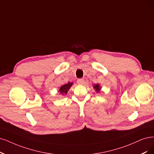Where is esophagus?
I'll return each instance as SVG.
<instances>
[{
	"instance_id": "34e87169",
	"label": "esophagus",
	"mask_w": 154,
	"mask_h": 154,
	"mask_svg": "<svg viewBox=\"0 0 154 154\" xmlns=\"http://www.w3.org/2000/svg\"><path fill=\"white\" fill-rule=\"evenodd\" d=\"M84 82H85V81H84V79H79L78 80H77V81L78 84H81V85L84 84Z\"/></svg>"
}]
</instances>
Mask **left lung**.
I'll return each instance as SVG.
<instances>
[{
	"label": "left lung",
	"mask_w": 154,
	"mask_h": 154,
	"mask_svg": "<svg viewBox=\"0 0 154 154\" xmlns=\"http://www.w3.org/2000/svg\"><path fill=\"white\" fill-rule=\"evenodd\" d=\"M94 89L96 90V91L98 93L101 89V87L100 86V84H95L94 85Z\"/></svg>",
	"instance_id": "left-lung-1"
}]
</instances>
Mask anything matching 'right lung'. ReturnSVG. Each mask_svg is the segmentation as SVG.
I'll return each instance as SVG.
<instances>
[{
  "label": "right lung",
  "instance_id": "1",
  "mask_svg": "<svg viewBox=\"0 0 154 154\" xmlns=\"http://www.w3.org/2000/svg\"><path fill=\"white\" fill-rule=\"evenodd\" d=\"M73 85L72 82H68V84H65L63 86H62L61 87H60V89H59V91L60 93V94L64 95L66 94L68 92V91L69 90V89L70 88V87Z\"/></svg>",
  "mask_w": 154,
  "mask_h": 154
}]
</instances>
